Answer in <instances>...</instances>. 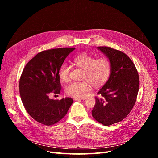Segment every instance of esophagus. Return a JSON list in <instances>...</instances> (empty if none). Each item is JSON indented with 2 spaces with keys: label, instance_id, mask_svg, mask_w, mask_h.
I'll return each instance as SVG.
<instances>
[{
  "label": "esophagus",
  "instance_id": "esophagus-1",
  "mask_svg": "<svg viewBox=\"0 0 158 158\" xmlns=\"http://www.w3.org/2000/svg\"><path fill=\"white\" fill-rule=\"evenodd\" d=\"M85 98H75L74 100L75 101H77V100H85Z\"/></svg>",
  "mask_w": 158,
  "mask_h": 158
}]
</instances>
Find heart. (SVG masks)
<instances>
[{
	"label": "heart",
	"mask_w": 158,
	"mask_h": 158,
	"mask_svg": "<svg viewBox=\"0 0 158 158\" xmlns=\"http://www.w3.org/2000/svg\"><path fill=\"white\" fill-rule=\"evenodd\" d=\"M74 64L84 70L82 82H73L65 88V92L73 98L84 97L91 88L101 86L108 80L111 73V61L107 57L96 59L92 55L83 54L78 55L73 60ZM70 66L63 64L59 70V77L63 82H67L70 78Z\"/></svg>",
	"instance_id": "heart-1"
}]
</instances>
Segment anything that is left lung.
Instances as JSON below:
<instances>
[{
  "label": "left lung",
  "instance_id": "8db88e82",
  "mask_svg": "<svg viewBox=\"0 0 158 158\" xmlns=\"http://www.w3.org/2000/svg\"><path fill=\"white\" fill-rule=\"evenodd\" d=\"M111 60L112 69L107 82L95 97L92 117L109 126L120 122L131 111L136 101L140 80L135 64L121 51L109 47H98Z\"/></svg>",
  "mask_w": 158,
  "mask_h": 158
}]
</instances>
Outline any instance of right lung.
<instances>
[{"instance_id":"obj_1","label":"right lung","mask_w":158,"mask_h":158,"mask_svg":"<svg viewBox=\"0 0 158 158\" xmlns=\"http://www.w3.org/2000/svg\"><path fill=\"white\" fill-rule=\"evenodd\" d=\"M74 47L52 49L37 53L25 66L20 78L19 89L22 103L30 115L43 125L59 122L73 102L72 98L49 99L51 93L59 94V70Z\"/></svg>"}]
</instances>
